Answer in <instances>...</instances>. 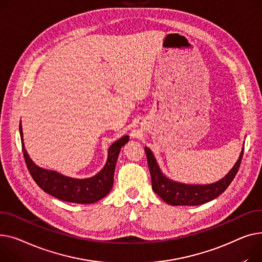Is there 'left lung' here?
Instances as JSON below:
<instances>
[{
  "mask_svg": "<svg viewBox=\"0 0 262 262\" xmlns=\"http://www.w3.org/2000/svg\"><path fill=\"white\" fill-rule=\"evenodd\" d=\"M243 150L240 153V157L236 162L235 166L223 179L207 185H190V184H183L172 180H169L164 173L157 163V160L153 153L148 147H145L147 155V161L149 166V171L151 176L152 189L162 200L170 205H200L219 196L229 186L234 178L236 177L238 169L241 164Z\"/></svg>",
  "mask_w": 262,
  "mask_h": 262,
  "instance_id": "1",
  "label": "left lung"
}]
</instances>
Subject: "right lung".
Segmentation results:
<instances>
[{
  "label": "right lung",
  "mask_w": 262,
  "mask_h": 262,
  "mask_svg": "<svg viewBox=\"0 0 262 262\" xmlns=\"http://www.w3.org/2000/svg\"><path fill=\"white\" fill-rule=\"evenodd\" d=\"M20 134L24 160L28 171L37 183V185L46 193L61 200V201L80 204L97 202L98 200L110 192L113 187L114 170L119 151L129 141V136L125 135L110 146L107 150L106 163L97 174L88 179H74L37 166L30 160L25 150L21 124Z\"/></svg>",
  "instance_id": "right-lung-1"
}]
</instances>
